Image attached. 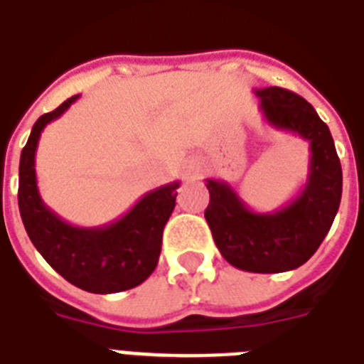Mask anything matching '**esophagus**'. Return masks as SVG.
Returning a JSON list of instances; mask_svg holds the SVG:
<instances>
[{
	"label": "esophagus",
	"mask_w": 364,
	"mask_h": 364,
	"mask_svg": "<svg viewBox=\"0 0 364 364\" xmlns=\"http://www.w3.org/2000/svg\"><path fill=\"white\" fill-rule=\"evenodd\" d=\"M196 176H198V172H194V170H192V172H188V177H191V179H194Z\"/></svg>",
	"instance_id": "34e87169"
}]
</instances>
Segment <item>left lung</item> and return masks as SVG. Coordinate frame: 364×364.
<instances>
[{"mask_svg": "<svg viewBox=\"0 0 364 364\" xmlns=\"http://www.w3.org/2000/svg\"><path fill=\"white\" fill-rule=\"evenodd\" d=\"M269 125L310 144L309 177L297 196L274 213H256L232 185L205 179V220L223 258L250 273H284L309 262L326 239L342 198V166L329 127L310 102L294 91H254Z\"/></svg>", "mask_w": 364, "mask_h": 364, "instance_id": "left-lung-1", "label": "left lung"}]
</instances>
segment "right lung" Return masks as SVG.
Returning a JSON list of instances; mask_svg holds the SVG:
<instances>
[{"instance_id":"right-lung-1","label":"right lung","mask_w":364,"mask_h":364,"mask_svg":"<svg viewBox=\"0 0 364 364\" xmlns=\"http://www.w3.org/2000/svg\"><path fill=\"white\" fill-rule=\"evenodd\" d=\"M78 97L41 115L31 129L20 155V217L35 249L65 280L90 294H117L136 288L155 271L179 181L147 192L131 211L105 226L80 228L58 217L38 194L35 153L44 127L63 115Z\"/></svg>"}]
</instances>
